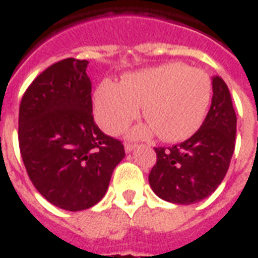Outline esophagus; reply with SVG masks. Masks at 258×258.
<instances>
[{
    "instance_id": "34e87169",
    "label": "esophagus",
    "mask_w": 258,
    "mask_h": 258,
    "mask_svg": "<svg viewBox=\"0 0 258 258\" xmlns=\"http://www.w3.org/2000/svg\"><path fill=\"white\" fill-rule=\"evenodd\" d=\"M134 148H135V144H133V142H125V144H124V149H125V152H131Z\"/></svg>"
}]
</instances>
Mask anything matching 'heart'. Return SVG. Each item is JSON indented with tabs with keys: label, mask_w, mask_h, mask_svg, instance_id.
I'll use <instances>...</instances> for the list:
<instances>
[{
	"label": "heart",
	"mask_w": 258,
	"mask_h": 258,
	"mask_svg": "<svg viewBox=\"0 0 258 258\" xmlns=\"http://www.w3.org/2000/svg\"><path fill=\"white\" fill-rule=\"evenodd\" d=\"M212 96L208 74L184 62H167L125 75L121 84L103 81L93 104L100 127L118 134L141 113L149 121L133 131L135 137L152 133L170 142L187 140L204 121Z\"/></svg>",
	"instance_id": "heart-1"
}]
</instances>
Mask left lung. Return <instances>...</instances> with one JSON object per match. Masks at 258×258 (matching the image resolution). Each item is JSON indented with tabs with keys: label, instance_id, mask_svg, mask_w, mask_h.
I'll use <instances>...</instances> for the list:
<instances>
[{
	"label": "left lung",
	"instance_id": "obj_1",
	"mask_svg": "<svg viewBox=\"0 0 258 258\" xmlns=\"http://www.w3.org/2000/svg\"><path fill=\"white\" fill-rule=\"evenodd\" d=\"M212 102L204 123L185 141L155 148L149 173L155 194L174 204H194L211 196L230 165L236 144V113L221 77L212 78Z\"/></svg>",
	"mask_w": 258,
	"mask_h": 258
}]
</instances>
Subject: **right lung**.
Returning a JSON list of instances; mask_svg holds the SVG:
<instances>
[{"label": "right lung", "instance_id": "1", "mask_svg": "<svg viewBox=\"0 0 258 258\" xmlns=\"http://www.w3.org/2000/svg\"><path fill=\"white\" fill-rule=\"evenodd\" d=\"M88 61L66 58L25 91L18 140L29 179L58 208L82 211L103 198L124 145L95 124Z\"/></svg>", "mask_w": 258, "mask_h": 258}]
</instances>
